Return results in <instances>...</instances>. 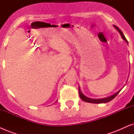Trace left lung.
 <instances>
[{"instance_id":"obj_1","label":"left lung","mask_w":134,"mask_h":134,"mask_svg":"<svg viewBox=\"0 0 134 134\" xmlns=\"http://www.w3.org/2000/svg\"><path fill=\"white\" fill-rule=\"evenodd\" d=\"M114 27H115L116 28V29H117V31L119 32V34H120L121 35V37H122V39H124V40H125L126 42H127V40H126L125 36H124V35L123 34L122 32L121 31L120 29H119L117 26H114ZM78 91H79L80 97V98H81L82 100H83V101L86 102H88V103H103L108 102L111 101V100H113L114 98H115L116 96L118 94H119V92L121 91V90H119L118 92H116V93H115V94H113V96H110V97H106V98H103V99H91V98H89L88 97H86V96H85L81 92V90H80V87H79V88H78Z\"/></svg>"}]
</instances>
